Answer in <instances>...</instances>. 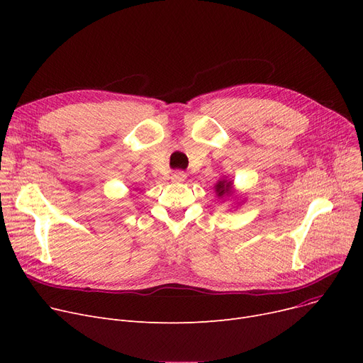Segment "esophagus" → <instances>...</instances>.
I'll return each mask as SVG.
<instances>
[{"instance_id":"esophagus-1","label":"esophagus","mask_w":363,"mask_h":363,"mask_svg":"<svg viewBox=\"0 0 363 363\" xmlns=\"http://www.w3.org/2000/svg\"><path fill=\"white\" fill-rule=\"evenodd\" d=\"M170 179L174 181V182H184V181L186 179V175L184 174V172H181V170H177V172H174V174H172Z\"/></svg>"}]
</instances>
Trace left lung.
Masks as SVG:
<instances>
[{
    "label": "left lung",
    "mask_w": 363,
    "mask_h": 363,
    "mask_svg": "<svg viewBox=\"0 0 363 363\" xmlns=\"http://www.w3.org/2000/svg\"><path fill=\"white\" fill-rule=\"evenodd\" d=\"M215 191L218 197H226V196H233V181H228V179H222L215 185Z\"/></svg>",
    "instance_id": "obj_1"
}]
</instances>
